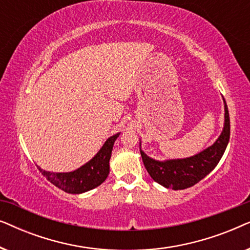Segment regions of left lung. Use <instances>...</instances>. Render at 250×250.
Here are the masks:
<instances>
[{
  "mask_svg": "<svg viewBox=\"0 0 250 250\" xmlns=\"http://www.w3.org/2000/svg\"><path fill=\"white\" fill-rule=\"evenodd\" d=\"M224 126L221 135L213 145L197 155L181 159L156 160L146 155L141 149L140 152L149 175L160 186L173 190H183L199 182L213 170L220 162L230 140V117L224 98Z\"/></svg>",
  "mask_w": 250,
  "mask_h": 250,
  "instance_id": "left-lung-1",
  "label": "left lung"
}]
</instances>
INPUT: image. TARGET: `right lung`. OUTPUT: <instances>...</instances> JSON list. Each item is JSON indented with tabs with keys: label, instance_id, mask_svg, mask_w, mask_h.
Listing matches in <instances>:
<instances>
[{
	"label": "right lung",
	"instance_id": "right-lung-1",
	"mask_svg": "<svg viewBox=\"0 0 250 250\" xmlns=\"http://www.w3.org/2000/svg\"><path fill=\"white\" fill-rule=\"evenodd\" d=\"M121 133L110 136L99 150V152L90 162L84 164L80 168L68 173H54L49 170L39 169L44 176L57 188L67 193L80 194L90 191L104 182L109 174V160L111 157L112 146Z\"/></svg>",
	"mask_w": 250,
	"mask_h": 250
}]
</instances>
